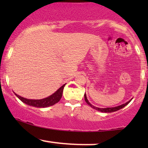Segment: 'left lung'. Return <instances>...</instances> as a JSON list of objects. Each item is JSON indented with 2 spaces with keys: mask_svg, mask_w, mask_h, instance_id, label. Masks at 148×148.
Segmentation results:
<instances>
[{
  "mask_svg": "<svg viewBox=\"0 0 148 148\" xmlns=\"http://www.w3.org/2000/svg\"><path fill=\"white\" fill-rule=\"evenodd\" d=\"M84 98H85V101H86V102L88 103V105H89L90 106H91L92 108H94V109L97 110V111H101V112H103V113H113V112H115V111H118V110L121 109V108H123V107H125V106H127V104H128L131 101H132V99H131L130 101H127L125 103H123V104L122 105H120V106H115V107H109V108H98V107H96V106H94L93 105H92L88 101V100L87 99V97H86V93H85L84 95Z\"/></svg>",
  "mask_w": 148,
  "mask_h": 148,
  "instance_id": "obj_1",
  "label": "left lung"
}]
</instances>
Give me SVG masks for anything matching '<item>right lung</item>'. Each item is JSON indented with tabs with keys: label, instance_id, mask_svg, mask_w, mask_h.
<instances>
[{
	"label": "right lung",
	"instance_id": "right-lung-1",
	"mask_svg": "<svg viewBox=\"0 0 148 148\" xmlns=\"http://www.w3.org/2000/svg\"><path fill=\"white\" fill-rule=\"evenodd\" d=\"M65 84L62 86L61 87L56 91L53 94L49 96L48 97L44 98L42 99H26V98L22 97L18 95L16 93H14L15 95L22 102H23L25 104L29 105V106L37 107V108H45V107H49L51 106H53L55 103H56L60 101L62 95V92H63V89Z\"/></svg>",
	"mask_w": 148,
	"mask_h": 148
}]
</instances>
